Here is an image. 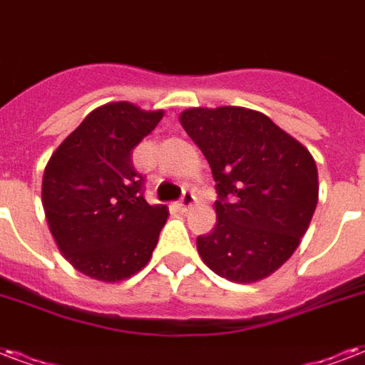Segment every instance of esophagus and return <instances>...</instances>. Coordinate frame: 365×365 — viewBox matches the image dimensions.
Here are the masks:
<instances>
[{
	"instance_id": "obj_1",
	"label": "esophagus",
	"mask_w": 365,
	"mask_h": 365,
	"mask_svg": "<svg viewBox=\"0 0 365 365\" xmlns=\"http://www.w3.org/2000/svg\"><path fill=\"white\" fill-rule=\"evenodd\" d=\"M192 203H194V194H192L190 190L182 192V196H180L179 200V207L182 209V211H186V209L190 207Z\"/></svg>"
}]
</instances>
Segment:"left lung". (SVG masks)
<instances>
[{
  "label": "left lung",
  "instance_id": "1",
  "mask_svg": "<svg viewBox=\"0 0 365 365\" xmlns=\"http://www.w3.org/2000/svg\"><path fill=\"white\" fill-rule=\"evenodd\" d=\"M180 125L207 160L219 196L217 225L196 240L203 262L236 284L267 278L293 255L314 215V158L250 108H188Z\"/></svg>",
  "mask_w": 365,
  "mask_h": 365
}]
</instances>
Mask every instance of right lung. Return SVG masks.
<instances>
[{
	"mask_svg": "<svg viewBox=\"0 0 365 365\" xmlns=\"http://www.w3.org/2000/svg\"><path fill=\"white\" fill-rule=\"evenodd\" d=\"M162 118V110L104 104L47 162L41 185L45 217L76 270L101 282H120L150 261L169 213L165 205L144 200V179L131 156Z\"/></svg>",
	"mask_w": 365,
	"mask_h": 365,
	"instance_id": "add662e5",
	"label": "right lung"
}]
</instances>
